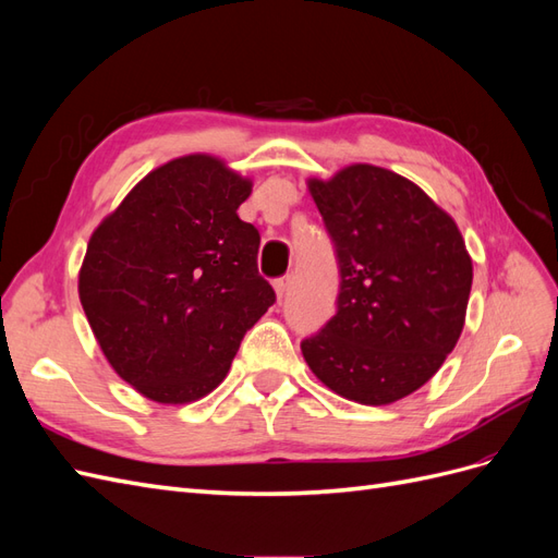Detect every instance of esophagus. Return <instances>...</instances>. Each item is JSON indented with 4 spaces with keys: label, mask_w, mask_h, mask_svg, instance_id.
<instances>
[{
    "label": "esophagus",
    "mask_w": 558,
    "mask_h": 558,
    "mask_svg": "<svg viewBox=\"0 0 558 558\" xmlns=\"http://www.w3.org/2000/svg\"><path fill=\"white\" fill-rule=\"evenodd\" d=\"M291 283H293V275H283L279 279H275V291H277V298H286V293L291 291Z\"/></svg>",
    "instance_id": "obj_1"
}]
</instances>
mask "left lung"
Listing matches in <instances>:
<instances>
[{
  "label": "left lung",
  "instance_id": "obj_1",
  "mask_svg": "<svg viewBox=\"0 0 558 558\" xmlns=\"http://www.w3.org/2000/svg\"><path fill=\"white\" fill-rule=\"evenodd\" d=\"M310 191L340 293L302 356L342 398L391 404L424 386L459 342L472 286L465 242L416 183L384 167L351 165Z\"/></svg>",
  "mask_w": 558,
  "mask_h": 558
}]
</instances>
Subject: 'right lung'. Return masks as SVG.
<instances>
[{"mask_svg": "<svg viewBox=\"0 0 558 558\" xmlns=\"http://www.w3.org/2000/svg\"><path fill=\"white\" fill-rule=\"evenodd\" d=\"M251 181L211 156L144 177L93 232L78 298L107 361L162 404L211 393L275 305L260 234L238 216Z\"/></svg>", "mask_w": 558, "mask_h": 558, "instance_id": "obj_1", "label": "right lung"}]
</instances>
